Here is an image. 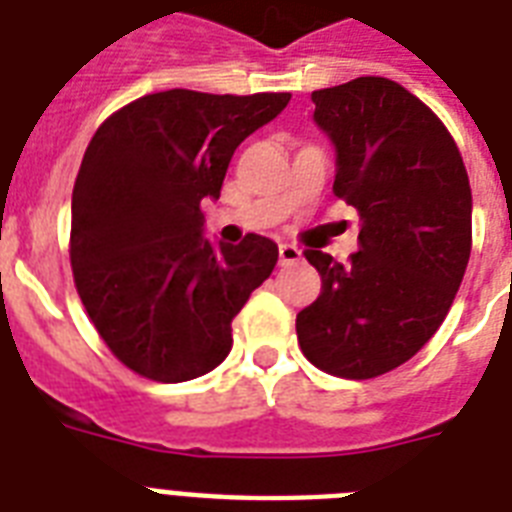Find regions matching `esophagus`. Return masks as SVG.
<instances>
[{
	"label": "esophagus",
	"instance_id": "1",
	"mask_svg": "<svg viewBox=\"0 0 512 512\" xmlns=\"http://www.w3.org/2000/svg\"><path fill=\"white\" fill-rule=\"evenodd\" d=\"M279 257H281V265H292L303 257V249H297L295 244H281Z\"/></svg>",
	"mask_w": 512,
	"mask_h": 512
}]
</instances>
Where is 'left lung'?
I'll list each match as a JSON object with an SVG mask.
<instances>
[{
	"label": "left lung",
	"mask_w": 512,
	"mask_h": 512,
	"mask_svg": "<svg viewBox=\"0 0 512 512\" xmlns=\"http://www.w3.org/2000/svg\"><path fill=\"white\" fill-rule=\"evenodd\" d=\"M311 98L337 148L335 196L361 231L345 265L303 252L321 295L297 313V340L321 372L372 380L409 361L452 308L473 244L468 170L444 122L385 76Z\"/></svg>",
	"instance_id": "obj_1"
}]
</instances>
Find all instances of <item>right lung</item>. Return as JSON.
Listing matches in <instances>:
<instances>
[{"label":"right lung","mask_w":512,"mask_h":512,"mask_svg":"<svg viewBox=\"0 0 512 512\" xmlns=\"http://www.w3.org/2000/svg\"><path fill=\"white\" fill-rule=\"evenodd\" d=\"M289 98L154 92L92 135L71 199V271L92 327L140 377L212 372L236 313L276 268L279 247L257 233L212 247L201 199L220 196L233 151Z\"/></svg>","instance_id":"right-lung-1"}]
</instances>
